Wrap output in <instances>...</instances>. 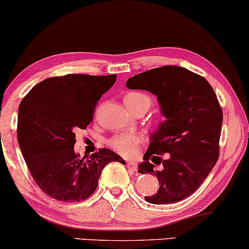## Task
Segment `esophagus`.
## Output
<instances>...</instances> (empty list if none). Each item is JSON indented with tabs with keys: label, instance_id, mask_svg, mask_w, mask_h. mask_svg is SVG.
Instances as JSON below:
<instances>
[{
	"label": "esophagus",
	"instance_id": "esophagus-1",
	"mask_svg": "<svg viewBox=\"0 0 249 249\" xmlns=\"http://www.w3.org/2000/svg\"><path fill=\"white\" fill-rule=\"evenodd\" d=\"M126 166H127V168L131 169V170H137V168H138L137 162H136V161H133V160H127L126 161Z\"/></svg>",
	"mask_w": 249,
	"mask_h": 249
}]
</instances>
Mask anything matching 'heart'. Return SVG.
<instances>
[{"instance_id":"heart-1","label":"heart","mask_w":249,"mask_h":249,"mask_svg":"<svg viewBox=\"0 0 249 249\" xmlns=\"http://www.w3.org/2000/svg\"><path fill=\"white\" fill-rule=\"evenodd\" d=\"M124 103L130 111L138 109V107H145L146 110H148V107L152 104V98L148 95L143 94V92L133 91L125 95ZM142 142V137L138 136V134L121 133L113 136L110 139L109 143L118 153L125 155V157H132V155L136 154Z\"/></svg>"}]
</instances>
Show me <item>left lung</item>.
Returning <instances> with one entry per match:
<instances>
[{
	"mask_svg": "<svg viewBox=\"0 0 249 249\" xmlns=\"http://www.w3.org/2000/svg\"><path fill=\"white\" fill-rule=\"evenodd\" d=\"M126 87L157 96L164 117L138 168L140 174H154L160 184L158 193L145 199L152 204L179 202L198 189L219 157L223 111L217 96L204 77L178 66L137 74ZM163 154L166 160L160 158ZM159 163L163 169L154 171Z\"/></svg>",
	"mask_w": 249,
	"mask_h": 249,
	"instance_id": "obj_1",
	"label": "left lung"
}]
</instances>
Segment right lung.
I'll return each instance as SVG.
<instances>
[{"instance_id": "obj_1", "label": "right lung", "mask_w": 249, "mask_h": 249, "mask_svg": "<svg viewBox=\"0 0 249 249\" xmlns=\"http://www.w3.org/2000/svg\"><path fill=\"white\" fill-rule=\"evenodd\" d=\"M116 74H68L35 86L18 107L17 140L37 185L61 202H81L94 194L107 163L125 161L107 148L89 157L75 153V132L92 121L102 95L115 85Z\"/></svg>"}]
</instances>
